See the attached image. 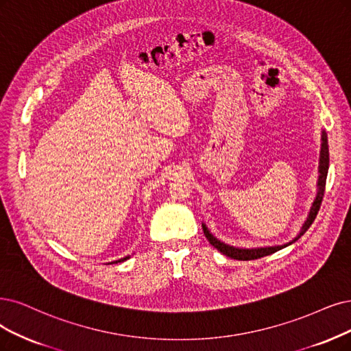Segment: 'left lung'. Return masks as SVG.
<instances>
[{"label":"left lung","mask_w":351,"mask_h":351,"mask_svg":"<svg viewBox=\"0 0 351 351\" xmlns=\"http://www.w3.org/2000/svg\"><path fill=\"white\" fill-rule=\"evenodd\" d=\"M321 153H319V167H318V172H319V176H318V192H317V197H315V201L313 204V206H311V211H309V215L306 218V221L304 223L300 234H298L292 241L287 243V244H282V245H270V247H257V249H239V247H232V245H228L223 241H219L218 239H215L210 230L206 228L205 224H202V230H204V234L206 237V240H208L214 247L221 252L223 254L231 257V258H236V261H254V258H261V257H265V256H269L271 253H275L280 249H285L288 247L289 244L295 243L298 239H300L301 236L305 234V231L311 227V224L314 223V219L321 208V202H322V198H324V191H326V182H327V173H328V166H330V153H328V141H327V134L326 132L322 130V136H321Z\"/></svg>","instance_id":"8db88e82"}]
</instances>
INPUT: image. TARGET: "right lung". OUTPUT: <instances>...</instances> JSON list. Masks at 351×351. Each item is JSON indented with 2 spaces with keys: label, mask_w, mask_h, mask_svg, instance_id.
<instances>
[{
  "label": "right lung",
  "mask_w": 351,
  "mask_h": 351,
  "mask_svg": "<svg viewBox=\"0 0 351 351\" xmlns=\"http://www.w3.org/2000/svg\"><path fill=\"white\" fill-rule=\"evenodd\" d=\"M127 258H130V256H125V257L120 258V261H115V262H112V263H120V262H124V261H127Z\"/></svg>",
  "instance_id": "1"
}]
</instances>
